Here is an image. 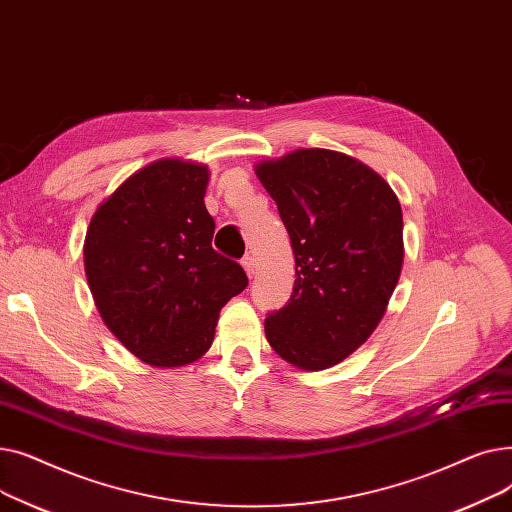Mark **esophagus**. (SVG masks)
Returning a JSON list of instances; mask_svg holds the SVG:
<instances>
[{"label": "esophagus", "mask_w": 512, "mask_h": 512, "mask_svg": "<svg viewBox=\"0 0 512 512\" xmlns=\"http://www.w3.org/2000/svg\"><path fill=\"white\" fill-rule=\"evenodd\" d=\"M242 267H245V272H247L249 278L255 276V259H253V257H245V259H242Z\"/></svg>", "instance_id": "1"}]
</instances>
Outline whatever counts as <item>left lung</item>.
I'll use <instances>...</instances> for the list:
<instances>
[{
    "instance_id": "left-lung-1",
    "label": "left lung",
    "mask_w": 512,
    "mask_h": 512,
    "mask_svg": "<svg viewBox=\"0 0 512 512\" xmlns=\"http://www.w3.org/2000/svg\"><path fill=\"white\" fill-rule=\"evenodd\" d=\"M288 230L297 280L265 319V338L290 365L321 371L373 334L398 284L405 242L390 184L332 149H294L255 164Z\"/></svg>"
}]
</instances>
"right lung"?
I'll return each mask as SVG.
<instances>
[{
    "label": "right lung",
    "instance_id": "obj_1",
    "mask_svg": "<svg viewBox=\"0 0 512 512\" xmlns=\"http://www.w3.org/2000/svg\"><path fill=\"white\" fill-rule=\"evenodd\" d=\"M207 182L199 161L155 159L99 203L87 228L85 274L103 324L157 369L199 361L222 307L249 284L211 247Z\"/></svg>",
    "mask_w": 512,
    "mask_h": 512
}]
</instances>
